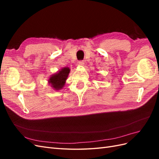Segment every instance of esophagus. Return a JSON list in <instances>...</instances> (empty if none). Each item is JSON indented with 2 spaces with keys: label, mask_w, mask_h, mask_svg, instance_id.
Here are the masks:
<instances>
[{
  "label": "esophagus",
  "mask_w": 159,
  "mask_h": 159,
  "mask_svg": "<svg viewBox=\"0 0 159 159\" xmlns=\"http://www.w3.org/2000/svg\"><path fill=\"white\" fill-rule=\"evenodd\" d=\"M78 66H84V62L83 61H80L78 62Z\"/></svg>",
  "instance_id": "34e87169"
}]
</instances>
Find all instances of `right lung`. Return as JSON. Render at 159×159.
I'll use <instances>...</instances> for the list:
<instances>
[{
	"instance_id": "1",
	"label": "right lung",
	"mask_w": 159,
	"mask_h": 159,
	"mask_svg": "<svg viewBox=\"0 0 159 159\" xmlns=\"http://www.w3.org/2000/svg\"><path fill=\"white\" fill-rule=\"evenodd\" d=\"M70 72V69L68 67L60 69L56 73L50 75V78L48 80L49 85L53 89L58 91L61 89L65 85L66 80Z\"/></svg>"
}]
</instances>
